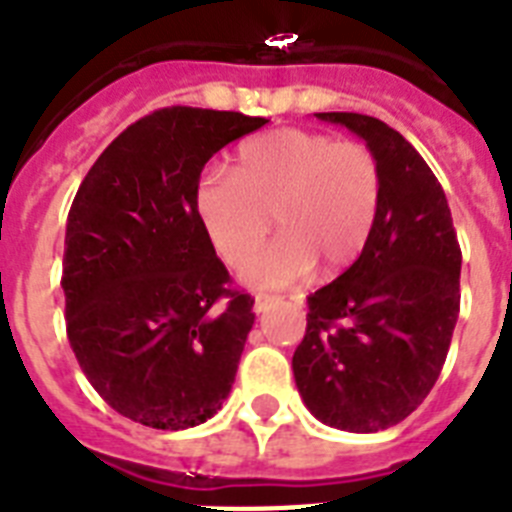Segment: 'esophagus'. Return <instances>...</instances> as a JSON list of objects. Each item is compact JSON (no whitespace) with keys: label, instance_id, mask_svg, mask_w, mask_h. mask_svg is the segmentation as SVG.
Segmentation results:
<instances>
[{"label":"esophagus","instance_id":"34e87169","mask_svg":"<svg viewBox=\"0 0 512 512\" xmlns=\"http://www.w3.org/2000/svg\"><path fill=\"white\" fill-rule=\"evenodd\" d=\"M273 302H276V297H273V294H257V297H255V313L257 315L265 313V310H268Z\"/></svg>","mask_w":512,"mask_h":512}]
</instances>
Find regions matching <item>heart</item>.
I'll use <instances>...</instances> for the list:
<instances>
[{
    "label": "heart",
    "mask_w": 512,
    "mask_h": 512,
    "mask_svg": "<svg viewBox=\"0 0 512 512\" xmlns=\"http://www.w3.org/2000/svg\"><path fill=\"white\" fill-rule=\"evenodd\" d=\"M381 191V162L368 144L278 128L244 141L231 176L205 170L194 189V207L228 265L254 254L274 215L282 236L239 268L244 284L268 289L307 276L313 260L328 273L355 263L376 226Z\"/></svg>",
    "instance_id": "1"
}]
</instances>
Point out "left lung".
I'll return each instance as SVG.
<instances>
[{"mask_svg":"<svg viewBox=\"0 0 512 512\" xmlns=\"http://www.w3.org/2000/svg\"><path fill=\"white\" fill-rule=\"evenodd\" d=\"M376 152L381 207L363 252L307 297L292 368L307 410L326 426L371 434L397 426L442 373L460 313L458 234L442 184L413 144L360 112H315Z\"/></svg>","mask_w":512,"mask_h":512,"instance_id":"8db88e82","label":"left lung"}]
</instances>
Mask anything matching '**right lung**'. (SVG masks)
Masks as SVG:
<instances>
[{
	"label": "right lung",
	"instance_id": "right-lung-1",
	"mask_svg": "<svg viewBox=\"0 0 512 512\" xmlns=\"http://www.w3.org/2000/svg\"><path fill=\"white\" fill-rule=\"evenodd\" d=\"M268 120L202 107L149 112L97 157L70 205L65 326L115 413L162 431L213 418L255 313L194 207L207 160Z\"/></svg>",
	"mask_w": 512,
	"mask_h": 512
}]
</instances>
